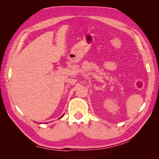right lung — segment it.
<instances>
[{
  "mask_svg": "<svg viewBox=\"0 0 159 159\" xmlns=\"http://www.w3.org/2000/svg\"><path fill=\"white\" fill-rule=\"evenodd\" d=\"M63 116H64V115H62V116H61V117H60V118H61V117H63Z\"/></svg>",
  "mask_w": 159,
  "mask_h": 159,
  "instance_id": "obj_1",
  "label": "right lung"
}]
</instances>
